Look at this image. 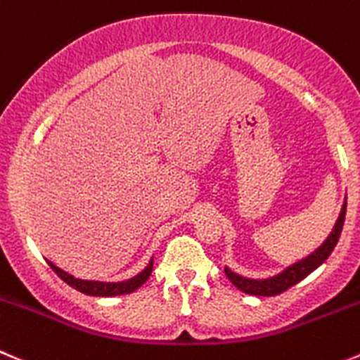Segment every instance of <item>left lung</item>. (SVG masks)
I'll use <instances>...</instances> for the list:
<instances>
[{
    "mask_svg": "<svg viewBox=\"0 0 360 360\" xmlns=\"http://www.w3.org/2000/svg\"><path fill=\"white\" fill-rule=\"evenodd\" d=\"M345 215H347V200H345L343 207H341L340 217H338L336 224L332 228L330 235L325 238L323 244L318 249H314L309 256L302 258L300 262L293 263V265L286 266L283 272L276 274L272 277H266V279H251V277H244L240 274L229 270L228 266H224L226 277H228L235 286H237L240 292L248 293V295H258V297H274L279 295V293L286 292L288 288H292L293 285H297L299 281H302L304 277L309 276L313 270H316L325 259L330 256V252L336 248L338 240H340L341 229L345 224Z\"/></svg>",
    "mask_w": 360,
    "mask_h": 360,
    "instance_id": "obj_1",
    "label": "left lung"
}]
</instances>
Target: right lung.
<instances>
[{"instance_id": "1", "label": "right lung", "mask_w": 360, "mask_h": 360, "mask_svg": "<svg viewBox=\"0 0 360 360\" xmlns=\"http://www.w3.org/2000/svg\"><path fill=\"white\" fill-rule=\"evenodd\" d=\"M49 263L51 269L58 274V277L67 283L68 286L75 288L77 292L84 293V295H91V297H116V295H127V293H132L143 286L148 281L150 274H152L153 269V258L150 259L146 269L143 272H139L138 276L131 277V279L127 281H120V283H102V281H86V279H77V277L70 276L68 272L61 270L60 266L54 265L53 262Z\"/></svg>"}]
</instances>
